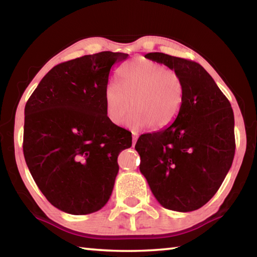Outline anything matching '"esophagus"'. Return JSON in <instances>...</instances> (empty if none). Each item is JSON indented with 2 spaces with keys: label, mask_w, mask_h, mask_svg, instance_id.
<instances>
[{
  "label": "esophagus",
  "mask_w": 257,
  "mask_h": 257,
  "mask_svg": "<svg viewBox=\"0 0 257 257\" xmlns=\"http://www.w3.org/2000/svg\"><path fill=\"white\" fill-rule=\"evenodd\" d=\"M138 139V134L137 133H133V146H135Z\"/></svg>",
  "instance_id": "obj_1"
}]
</instances>
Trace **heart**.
I'll return each mask as SVG.
<instances>
[{
    "label": "heart",
    "instance_id": "obj_1",
    "mask_svg": "<svg viewBox=\"0 0 257 257\" xmlns=\"http://www.w3.org/2000/svg\"><path fill=\"white\" fill-rule=\"evenodd\" d=\"M116 84L104 90L107 119L121 124L134 106L128 120L134 129L153 125L156 130L170 125L179 114L184 102V86L179 75L160 63L136 59L121 67Z\"/></svg>",
    "mask_w": 257,
    "mask_h": 257
}]
</instances>
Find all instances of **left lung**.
<instances>
[{
	"label": "left lung",
	"instance_id": "left-lung-1",
	"mask_svg": "<svg viewBox=\"0 0 257 257\" xmlns=\"http://www.w3.org/2000/svg\"><path fill=\"white\" fill-rule=\"evenodd\" d=\"M145 58L179 75L184 102L169 127L138 138L139 170L163 207L198 210L214 196L231 168L236 149L231 104L201 64L160 52Z\"/></svg>",
	"mask_w": 257,
	"mask_h": 257
}]
</instances>
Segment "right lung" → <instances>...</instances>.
<instances>
[{
	"mask_svg": "<svg viewBox=\"0 0 257 257\" xmlns=\"http://www.w3.org/2000/svg\"><path fill=\"white\" fill-rule=\"evenodd\" d=\"M127 58L106 51L60 63L26 103V163L47 201L69 214L105 205L118 156L132 146V133L107 119L104 104L111 68Z\"/></svg>",
	"mask_w": 257,
	"mask_h": 257,
	"instance_id": "obj_1",
	"label": "right lung"
}]
</instances>
